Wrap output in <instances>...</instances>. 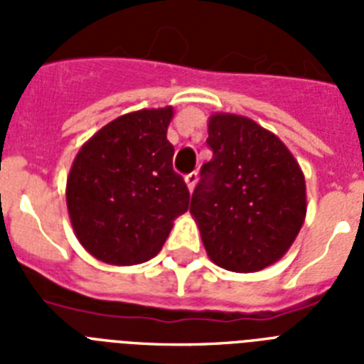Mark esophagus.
<instances>
[{
	"mask_svg": "<svg viewBox=\"0 0 364 364\" xmlns=\"http://www.w3.org/2000/svg\"><path fill=\"white\" fill-rule=\"evenodd\" d=\"M196 181H198V173H196V171H191V173H187V176H185V183H187L188 191H193L194 185H196Z\"/></svg>",
	"mask_w": 364,
	"mask_h": 364,
	"instance_id": "obj_1",
	"label": "esophagus"
}]
</instances>
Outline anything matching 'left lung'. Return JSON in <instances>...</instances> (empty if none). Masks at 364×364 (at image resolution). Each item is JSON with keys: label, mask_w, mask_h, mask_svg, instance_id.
Instances as JSON below:
<instances>
[{"label": "left lung", "mask_w": 364, "mask_h": 364, "mask_svg": "<svg viewBox=\"0 0 364 364\" xmlns=\"http://www.w3.org/2000/svg\"><path fill=\"white\" fill-rule=\"evenodd\" d=\"M213 151L200 170L191 213L210 259L230 272H259L287 253L306 217V181L283 141L247 117H210Z\"/></svg>", "instance_id": "left-lung-1"}]
</instances>
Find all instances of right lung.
I'll return each mask as SVG.
<instances>
[{
    "label": "right lung",
    "mask_w": 364,
    "mask_h": 364,
    "mask_svg": "<svg viewBox=\"0 0 364 364\" xmlns=\"http://www.w3.org/2000/svg\"><path fill=\"white\" fill-rule=\"evenodd\" d=\"M173 109L126 113L77 153L65 202L77 240L102 262L132 266L153 259L173 219L188 210V188L173 171L168 141Z\"/></svg>",
    "instance_id": "right-lung-1"
}]
</instances>
